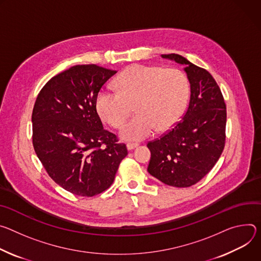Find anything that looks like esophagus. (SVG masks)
<instances>
[{"label": "esophagus", "mask_w": 261, "mask_h": 261, "mask_svg": "<svg viewBox=\"0 0 261 261\" xmlns=\"http://www.w3.org/2000/svg\"><path fill=\"white\" fill-rule=\"evenodd\" d=\"M138 146H139V143H127L126 144V147H127L128 150H132V149H134Z\"/></svg>", "instance_id": "34e87169"}]
</instances>
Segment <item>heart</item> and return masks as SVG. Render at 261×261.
<instances>
[{
	"label": "heart",
	"mask_w": 261,
	"mask_h": 261,
	"mask_svg": "<svg viewBox=\"0 0 261 261\" xmlns=\"http://www.w3.org/2000/svg\"><path fill=\"white\" fill-rule=\"evenodd\" d=\"M117 91L101 89L95 100L100 117L119 127L130 113L136 115L121 128L125 140H142L170 129L180 119L188 103L190 84L177 68L135 64L122 71L115 83Z\"/></svg>",
	"instance_id": "b5f03b06"
}]
</instances>
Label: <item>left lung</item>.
I'll list each match as a JSON object with an SVG mask.
<instances>
[{"label": "left lung", "mask_w": 261, "mask_h": 261, "mask_svg": "<svg viewBox=\"0 0 261 261\" xmlns=\"http://www.w3.org/2000/svg\"><path fill=\"white\" fill-rule=\"evenodd\" d=\"M163 58L186 65L191 97L180 121L149 141L148 172L165 185L188 188L203 178L219 161L226 140V103L213 75L177 54Z\"/></svg>", "instance_id": "8db88e82"}]
</instances>
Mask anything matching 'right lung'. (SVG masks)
<instances>
[{"instance_id": "right-lung-1", "label": "right lung", "mask_w": 261, "mask_h": 261, "mask_svg": "<svg viewBox=\"0 0 261 261\" xmlns=\"http://www.w3.org/2000/svg\"><path fill=\"white\" fill-rule=\"evenodd\" d=\"M116 70L75 65L51 77L33 113V146L48 176L82 197L105 192L127 155L124 143L102 127L96 95Z\"/></svg>"}]
</instances>
